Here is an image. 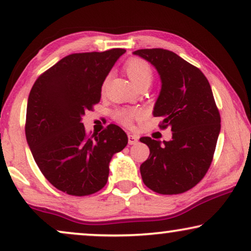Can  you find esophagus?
Returning <instances> with one entry per match:
<instances>
[{
    "label": "esophagus",
    "instance_id": "1",
    "mask_svg": "<svg viewBox=\"0 0 251 251\" xmlns=\"http://www.w3.org/2000/svg\"><path fill=\"white\" fill-rule=\"evenodd\" d=\"M128 142L129 145H135V144L138 143V137L136 135H128Z\"/></svg>",
    "mask_w": 251,
    "mask_h": 251
}]
</instances>
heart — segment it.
<instances>
[{"label":"heart","instance_id":"heart-1","mask_svg":"<svg viewBox=\"0 0 251 251\" xmlns=\"http://www.w3.org/2000/svg\"><path fill=\"white\" fill-rule=\"evenodd\" d=\"M126 72L135 85H150L153 80V71L147 61L132 58L126 64ZM107 83V80L104 82V85ZM142 116V111L139 108H121L115 112V119L126 126H131L135 120Z\"/></svg>","mask_w":251,"mask_h":251}]
</instances>
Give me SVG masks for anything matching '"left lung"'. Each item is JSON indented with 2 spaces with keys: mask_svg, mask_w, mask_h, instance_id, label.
Wrapping results in <instances>:
<instances>
[{
  "mask_svg": "<svg viewBox=\"0 0 251 251\" xmlns=\"http://www.w3.org/2000/svg\"><path fill=\"white\" fill-rule=\"evenodd\" d=\"M133 54L153 65L161 78L154 116L170 126L169 142L142 137L150 156L140 166L144 184L160 194H179L194 187L210 167L221 131V115L207 77L173 51L140 49Z\"/></svg>",
  "mask_w": 251,
  "mask_h": 251,
  "instance_id": "left-lung-1",
  "label": "left lung"
}]
</instances>
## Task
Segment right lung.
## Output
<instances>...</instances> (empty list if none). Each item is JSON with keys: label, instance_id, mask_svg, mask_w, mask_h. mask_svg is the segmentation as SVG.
<instances>
[{"label": "right lung", "instance_id": "add662e5", "mask_svg": "<svg viewBox=\"0 0 251 251\" xmlns=\"http://www.w3.org/2000/svg\"><path fill=\"white\" fill-rule=\"evenodd\" d=\"M125 49L73 53L40 75L29 92L25 133L43 176L75 197L94 194L107 183L109 162L128 144L109 125L88 137L82 116L98 104L104 83Z\"/></svg>", "mask_w": 251, "mask_h": 251}]
</instances>
